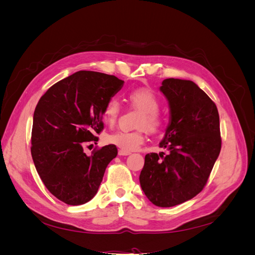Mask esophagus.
Returning a JSON list of instances; mask_svg holds the SVG:
<instances>
[{
  "instance_id": "34e87169",
  "label": "esophagus",
  "mask_w": 255,
  "mask_h": 255,
  "mask_svg": "<svg viewBox=\"0 0 255 255\" xmlns=\"http://www.w3.org/2000/svg\"><path fill=\"white\" fill-rule=\"evenodd\" d=\"M118 154H119V155H122V156H127V155H129L130 152H127V151H123V150H119Z\"/></svg>"
}]
</instances>
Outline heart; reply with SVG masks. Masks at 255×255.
<instances>
[{"instance_id":"heart-1","label":"heart","mask_w":255,"mask_h":255,"mask_svg":"<svg viewBox=\"0 0 255 255\" xmlns=\"http://www.w3.org/2000/svg\"><path fill=\"white\" fill-rule=\"evenodd\" d=\"M128 102L135 109L140 111L139 119L137 122V128H140L135 132L118 129L106 136V141L118 146L119 149L130 152L136 150L143 143L144 135L143 129L146 128L150 132H157L164 125V119L159 115L160 100L155 92L149 88H137L132 90L128 96ZM120 114V104L116 99H111L105 104L103 110V117L110 125H114Z\"/></svg>"}]
</instances>
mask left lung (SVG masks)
Listing matches in <instances>:
<instances>
[{
	"instance_id": "left-lung-1",
	"label": "left lung",
	"mask_w": 255,
	"mask_h": 255,
	"mask_svg": "<svg viewBox=\"0 0 255 255\" xmlns=\"http://www.w3.org/2000/svg\"><path fill=\"white\" fill-rule=\"evenodd\" d=\"M159 89L170 109L159 146L169 152L146 154L139 182L154 205L171 207L204 188L221 149L220 123L217 106L194 82L166 79Z\"/></svg>"
}]
</instances>
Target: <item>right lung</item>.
I'll list each match as a JSON object with an SVG mask.
<instances>
[{
  "label": "right lung",
  "instance_id": "right-lung-1",
  "mask_svg": "<svg viewBox=\"0 0 255 255\" xmlns=\"http://www.w3.org/2000/svg\"><path fill=\"white\" fill-rule=\"evenodd\" d=\"M115 75L78 71L54 84L38 102L33 118L32 157L51 194L69 205L96 196L105 169L118 154L114 144L86 155L83 146L98 141L105 104L123 86Z\"/></svg>",
  "mask_w": 255,
  "mask_h": 255
}]
</instances>
